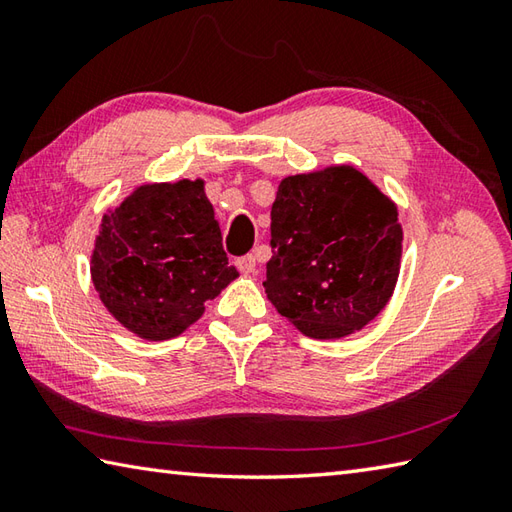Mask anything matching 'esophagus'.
<instances>
[{"mask_svg": "<svg viewBox=\"0 0 512 512\" xmlns=\"http://www.w3.org/2000/svg\"><path fill=\"white\" fill-rule=\"evenodd\" d=\"M235 264H237V268H239V270H242L244 275H255L257 262H255V257H253V255H244V257H239Z\"/></svg>", "mask_w": 512, "mask_h": 512, "instance_id": "obj_1", "label": "esophagus"}]
</instances>
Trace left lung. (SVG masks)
<instances>
[{"label": "left lung", "mask_w": 512, "mask_h": 512, "mask_svg": "<svg viewBox=\"0 0 512 512\" xmlns=\"http://www.w3.org/2000/svg\"><path fill=\"white\" fill-rule=\"evenodd\" d=\"M270 246L268 301L310 339H343L374 321L394 295L398 206L352 165L297 173L277 187Z\"/></svg>", "instance_id": "1"}]
</instances>
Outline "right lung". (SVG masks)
Wrapping results in <instances>:
<instances>
[{
  "label": "right lung",
  "instance_id": "obj_1",
  "mask_svg": "<svg viewBox=\"0 0 512 512\" xmlns=\"http://www.w3.org/2000/svg\"><path fill=\"white\" fill-rule=\"evenodd\" d=\"M90 264L107 312L145 341L176 339L239 277L200 178L140 184L107 209Z\"/></svg>",
  "mask_w": 512,
  "mask_h": 512
}]
</instances>
